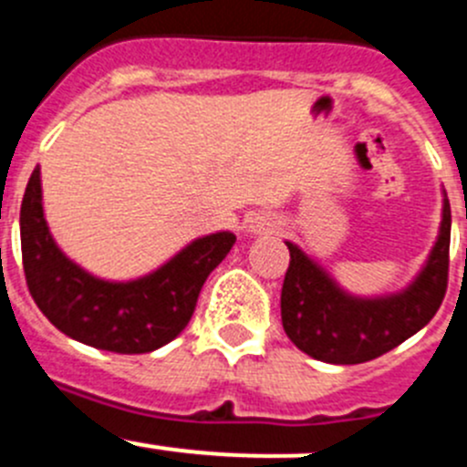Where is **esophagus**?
<instances>
[{"label": "esophagus", "mask_w": 467, "mask_h": 467, "mask_svg": "<svg viewBox=\"0 0 467 467\" xmlns=\"http://www.w3.org/2000/svg\"><path fill=\"white\" fill-rule=\"evenodd\" d=\"M246 230L251 234H271V233H275V230H280V223H278V219L271 214H255L248 219Z\"/></svg>", "instance_id": "obj_1"}]
</instances>
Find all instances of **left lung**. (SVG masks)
<instances>
[{"label": "left lung", "instance_id": "obj_1", "mask_svg": "<svg viewBox=\"0 0 467 467\" xmlns=\"http://www.w3.org/2000/svg\"><path fill=\"white\" fill-rule=\"evenodd\" d=\"M451 212L442 189L438 237L406 287L360 296L337 280L294 242L280 294V315L287 337L310 358L330 365H358L388 354L422 330L441 307L450 266Z\"/></svg>", "mask_w": 467, "mask_h": 467}]
</instances>
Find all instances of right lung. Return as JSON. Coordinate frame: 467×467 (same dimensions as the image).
I'll use <instances>...</instances> for the list:
<instances>
[{
    "mask_svg": "<svg viewBox=\"0 0 467 467\" xmlns=\"http://www.w3.org/2000/svg\"><path fill=\"white\" fill-rule=\"evenodd\" d=\"M234 233L202 234L157 269L130 280L90 274L58 248L43 210L40 166L20 207L22 265L36 306L67 337L113 354H148L189 324L207 275L234 244Z\"/></svg>",
    "mask_w": 467,
    "mask_h": 467,
    "instance_id": "1",
    "label": "right lung"
}]
</instances>
